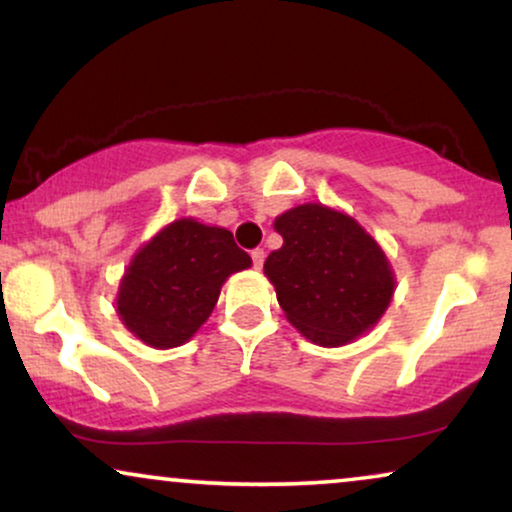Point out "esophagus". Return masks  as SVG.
<instances>
[{"label": "esophagus", "mask_w": 512, "mask_h": 512, "mask_svg": "<svg viewBox=\"0 0 512 512\" xmlns=\"http://www.w3.org/2000/svg\"><path fill=\"white\" fill-rule=\"evenodd\" d=\"M250 257H252V264H255V269H262V264H264V250L262 248H255L250 252Z\"/></svg>", "instance_id": "1"}]
</instances>
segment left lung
I'll return each instance as SVG.
<instances>
[{
	"label": "left lung",
	"instance_id": "8db88e82",
	"mask_svg": "<svg viewBox=\"0 0 512 512\" xmlns=\"http://www.w3.org/2000/svg\"><path fill=\"white\" fill-rule=\"evenodd\" d=\"M283 245L264 262L285 318L313 344H349L391 304L395 278L381 245L346 213L304 203L278 215Z\"/></svg>",
	"mask_w": 512,
	"mask_h": 512
}]
</instances>
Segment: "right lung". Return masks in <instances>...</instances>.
Instances as JSON below:
<instances>
[{"instance_id": "add662e5", "label": "right lung", "mask_w": 512, "mask_h": 512, "mask_svg": "<svg viewBox=\"0 0 512 512\" xmlns=\"http://www.w3.org/2000/svg\"><path fill=\"white\" fill-rule=\"evenodd\" d=\"M250 264L231 231L192 217L170 222L135 252L121 278V323L154 349L185 344L213 313L224 281Z\"/></svg>"}]
</instances>
